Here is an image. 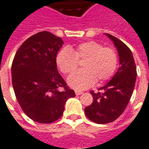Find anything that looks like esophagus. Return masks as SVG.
I'll list each match as a JSON object with an SVG mask.
<instances>
[{"label": "esophagus", "mask_w": 149, "mask_h": 149, "mask_svg": "<svg viewBox=\"0 0 149 149\" xmlns=\"http://www.w3.org/2000/svg\"><path fill=\"white\" fill-rule=\"evenodd\" d=\"M75 94L77 95H82L83 92L82 91H75Z\"/></svg>", "instance_id": "obj_1"}]
</instances>
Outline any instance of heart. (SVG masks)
Wrapping results in <instances>:
<instances>
[{
    "instance_id": "heart-1",
    "label": "heart",
    "mask_w": 149,
    "mask_h": 149,
    "mask_svg": "<svg viewBox=\"0 0 149 149\" xmlns=\"http://www.w3.org/2000/svg\"><path fill=\"white\" fill-rule=\"evenodd\" d=\"M83 61V70L68 79L70 86L74 89H87L95 82L101 84L110 79L116 70L118 56L112 48L96 41H87L77 45L74 50L62 48L56 57L57 65L65 74L74 72L79 62Z\"/></svg>"
}]
</instances>
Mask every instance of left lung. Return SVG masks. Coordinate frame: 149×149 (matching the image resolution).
<instances>
[{"instance_id":"obj_1","label":"left lung","mask_w":149,"mask_h":149,"mask_svg":"<svg viewBox=\"0 0 149 149\" xmlns=\"http://www.w3.org/2000/svg\"><path fill=\"white\" fill-rule=\"evenodd\" d=\"M117 49L120 67L112 79L99 92L91 91L92 104L85 108V114L92 122L105 124L113 122L125 110L134 91L137 70L132 52L126 44L116 37L106 33Z\"/></svg>"}]
</instances>
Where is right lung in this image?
Instances as JSON below:
<instances>
[{"instance_id": "1", "label": "right lung", "mask_w": 149, "mask_h": 149, "mask_svg": "<svg viewBox=\"0 0 149 149\" xmlns=\"http://www.w3.org/2000/svg\"><path fill=\"white\" fill-rule=\"evenodd\" d=\"M63 40L42 31L23 42L11 65V79L19 105L35 122L51 123L63 114L64 105L75 97L73 90L57 69L56 56Z\"/></svg>"}]
</instances>
